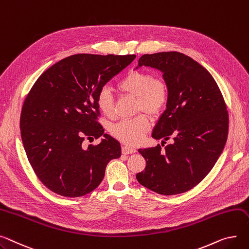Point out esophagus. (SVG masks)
<instances>
[{"label":"esophagus","instance_id":"34e87169","mask_svg":"<svg viewBox=\"0 0 249 249\" xmlns=\"http://www.w3.org/2000/svg\"><path fill=\"white\" fill-rule=\"evenodd\" d=\"M136 152V149L133 147H130V146H123L122 147V153L127 155V154H133Z\"/></svg>","mask_w":249,"mask_h":249}]
</instances>
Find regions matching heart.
Listing matches in <instances>:
<instances>
[{"label": "heart", "mask_w": 249, "mask_h": 249, "mask_svg": "<svg viewBox=\"0 0 249 249\" xmlns=\"http://www.w3.org/2000/svg\"><path fill=\"white\" fill-rule=\"evenodd\" d=\"M118 90L126 95L136 98V111L156 116L166 105L168 88L166 83L145 71H130L119 83ZM96 105L106 117L114 116V99L107 88H102L96 97ZM150 128V122L141 115L133 119L123 120L114 124L111 134L119 141L128 145L139 144Z\"/></svg>", "instance_id": "b5f03b06"}]
</instances>
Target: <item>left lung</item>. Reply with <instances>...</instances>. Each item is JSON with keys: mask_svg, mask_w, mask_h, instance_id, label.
I'll use <instances>...</instances> for the list:
<instances>
[{"mask_svg": "<svg viewBox=\"0 0 249 249\" xmlns=\"http://www.w3.org/2000/svg\"><path fill=\"white\" fill-rule=\"evenodd\" d=\"M142 66L160 71L168 88L166 109L152 137L173 143L162 150L139 149L146 167L136 178L144 187L162 195L186 192L201 182L216 163L227 139L228 114L211 74L192 58L178 52L140 57Z\"/></svg>", "mask_w": 249, "mask_h": 249, "instance_id": "8db88e82", "label": "left lung"}]
</instances>
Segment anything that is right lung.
<instances>
[{"label": "right lung", "instance_id": "right-lung-1", "mask_svg": "<svg viewBox=\"0 0 249 249\" xmlns=\"http://www.w3.org/2000/svg\"><path fill=\"white\" fill-rule=\"evenodd\" d=\"M135 55L77 54L46 70L24 102L20 129L31 166L42 183L65 197L96 189L107 164L121 156L120 143L96 122V97ZM104 139L85 149V138Z\"/></svg>", "mask_w": 249, "mask_h": 249}]
</instances>
